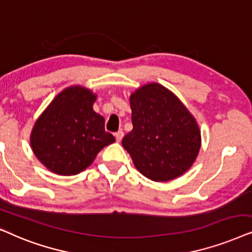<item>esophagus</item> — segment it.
Segmentation results:
<instances>
[{"mask_svg":"<svg viewBox=\"0 0 252 252\" xmlns=\"http://www.w3.org/2000/svg\"><path fill=\"white\" fill-rule=\"evenodd\" d=\"M123 136H124L123 131H117V132L115 133V138H116V142H119V143H120L121 140H122Z\"/></svg>","mask_w":252,"mask_h":252,"instance_id":"obj_1","label":"esophagus"}]
</instances>
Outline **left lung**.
<instances>
[{
  "label": "left lung",
  "instance_id": "1",
  "mask_svg": "<svg viewBox=\"0 0 252 252\" xmlns=\"http://www.w3.org/2000/svg\"><path fill=\"white\" fill-rule=\"evenodd\" d=\"M133 129L122 139L137 170L154 182L187 172L202 146L200 129L184 103L163 85L149 83L130 95Z\"/></svg>",
  "mask_w": 252,
  "mask_h": 252
}]
</instances>
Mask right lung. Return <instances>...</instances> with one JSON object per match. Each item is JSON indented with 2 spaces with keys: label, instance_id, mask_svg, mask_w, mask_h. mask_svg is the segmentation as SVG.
<instances>
[{
  "label": "right lung",
  "instance_id": "right-lung-1",
  "mask_svg": "<svg viewBox=\"0 0 252 252\" xmlns=\"http://www.w3.org/2000/svg\"><path fill=\"white\" fill-rule=\"evenodd\" d=\"M96 94L72 85L59 93L35 121L31 149L54 174L70 176L85 170L103 147L115 142L105 119L93 110Z\"/></svg>",
  "mask_w": 252,
  "mask_h": 252
}]
</instances>
